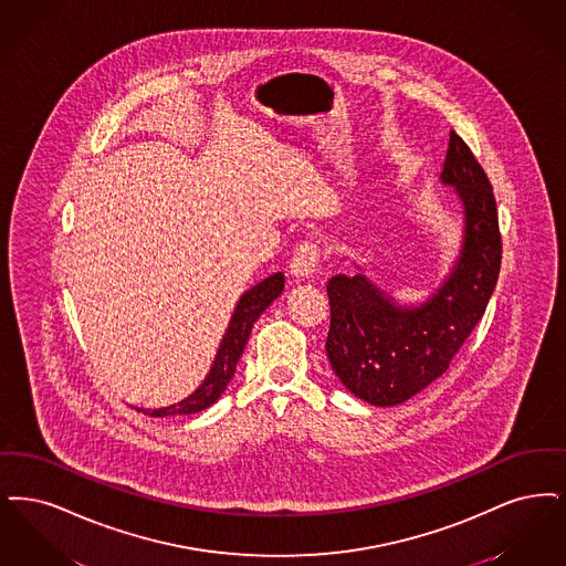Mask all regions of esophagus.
Listing matches in <instances>:
<instances>
[{
	"mask_svg": "<svg viewBox=\"0 0 566 566\" xmlns=\"http://www.w3.org/2000/svg\"><path fill=\"white\" fill-rule=\"evenodd\" d=\"M321 260V247L315 241H302L295 247L292 262H290V272L295 279L311 276L317 271Z\"/></svg>",
	"mask_w": 566,
	"mask_h": 566,
	"instance_id": "1",
	"label": "esophagus"
}]
</instances>
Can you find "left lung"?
Listing matches in <instances>:
<instances>
[{
	"instance_id": "8db88e82",
	"label": "left lung",
	"mask_w": 566,
	"mask_h": 566,
	"mask_svg": "<svg viewBox=\"0 0 566 566\" xmlns=\"http://www.w3.org/2000/svg\"><path fill=\"white\" fill-rule=\"evenodd\" d=\"M442 181L465 205V243L427 304L399 308L364 274L327 283L329 364L346 389L371 406H397L440 378L482 319L499 279L503 247L491 179L454 130Z\"/></svg>"
}]
</instances>
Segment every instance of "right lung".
Here are the masks:
<instances>
[{
    "instance_id": "1",
    "label": "right lung",
    "mask_w": 566,
    "mask_h": 566,
    "mask_svg": "<svg viewBox=\"0 0 566 566\" xmlns=\"http://www.w3.org/2000/svg\"><path fill=\"white\" fill-rule=\"evenodd\" d=\"M285 285V276L283 272H276L269 279H264L262 283H258L255 287H251L237 304V311L230 319L228 332L221 340L218 357L213 361V368L207 374V378L202 380V385L198 387L195 394L186 397L179 403H172L160 410H142L148 417H172V415H195L205 408H209L226 389V385L230 382V378L234 376L237 364L245 350L249 334L253 323L258 317L269 308L274 297H279Z\"/></svg>"
}]
</instances>
